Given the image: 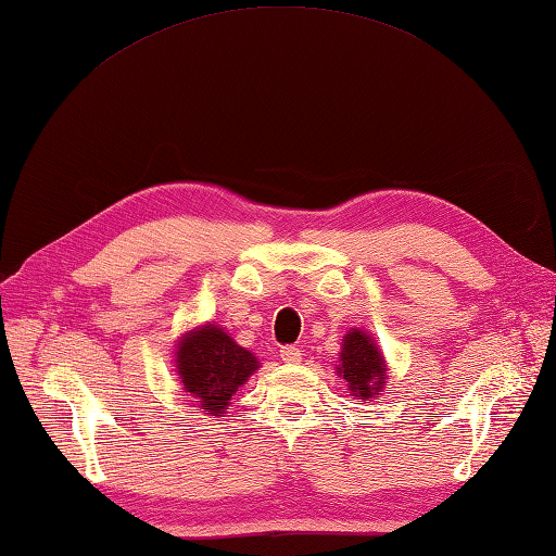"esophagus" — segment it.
Segmentation results:
<instances>
[{
	"instance_id": "esophagus-1",
	"label": "esophagus",
	"mask_w": 556,
	"mask_h": 556,
	"mask_svg": "<svg viewBox=\"0 0 556 556\" xmlns=\"http://www.w3.org/2000/svg\"><path fill=\"white\" fill-rule=\"evenodd\" d=\"M279 357H281L287 365H295V363H301L303 351H301V348H295V345H283L281 351H279Z\"/></svg>"
}]
</instances>
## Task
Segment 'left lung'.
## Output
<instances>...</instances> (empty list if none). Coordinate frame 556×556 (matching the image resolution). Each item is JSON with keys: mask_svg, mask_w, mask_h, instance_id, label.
<instances>
[{"mask_svg": "<svg viewBox=\"0 0 556 556\" xmlns=\"http://www.w3.org/2000/svg\"><path fill=\"white\" fill-rule=\"evenodd\" d=\"M337 371L348 381V391L359 403L367 397H379L386 386V374H389L379 345L363 329H351L343 337Z\"/></svg>", "mask_w": 556, "mask_h": 556, "instance_id": "8db88e82", "label": "left lung"}]
</instances>
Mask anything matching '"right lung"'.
Masks as SVG:
<instances>
[{
  "label": "right lung",
  "instance_id": "obj_1",
  "mask_svg": "<svg viewBox=\"0 0 556 556\" xmlns=\"http://www.w3.org/2000/svg\"><path fill=\"white\" fill-rule=\"evenodd\" d=\"M175 365L185 391L211 417H223L231 395L261 367L251 351L215 325L187 331L177 343Z\"/></svg>",
  "mask_w": 556,
  "mask_h": 556
}]
</instances>
